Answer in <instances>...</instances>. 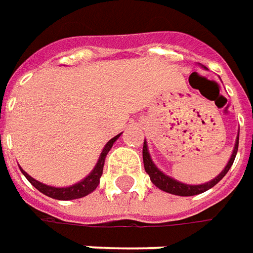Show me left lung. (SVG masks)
<instances>
[{"mask_svg": "<svg viewBox=\"0 0 253 253\" xmlns=\"http://www.w3.org/2000/svg\"><path fill=\"white\" fill-rule=\"evenodd\" d=\"M238 140H240V132H238L237 139H235V145H234L231 157H230L228 163L225 164V167L223 169V171H221L216 178L210 179L209 182L199 184V185H189V184L179 182L175 178L164 174L160 169H157V166L154 164L153 160H152V157H150V153H149L146 139H145V142H143V166H145V170H146V172L149 174V177H150V181H152L159 189H162V191L167 192V194L178 195V196H194V195L203 194V192H206L208 189H210V188H213V186L216 185L218 181L228 172V170L231 169L234 160H235V156H237V152H238Z\"/></svg>", "mask_w": 253, "mask_h": 253, "instance_id": "8db88e82", "label": "left lung"}]
</instances>
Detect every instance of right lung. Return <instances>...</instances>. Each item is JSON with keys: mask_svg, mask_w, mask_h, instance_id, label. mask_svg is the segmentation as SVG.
Wrapping results in <instances>:
<instances>
[{"mask_svg": "<svg viewBox=\"0 0 253 253\" xmlns=\"http://www.w3.org/2000/svg\"><path fill=\"white\" fill-rule=\"evenodd\" d=\"M121 133H123V132H121ZM121 133H118L117 136H114V138L110 139V140L107 142L106 146L103 147V150H101V153H100L99 160L96 163L94 169H93L86 177L83 178V179L78 181L74 185L62 186V188H59V186L45 185V184L37 181V179H35L33 177H30L26 171H23V169H20V171H22V174H23L25 177L28 178L29 182L35 186L37 191H40L42 194L47 195V196H50L52 199H58V201L79 199V198H83V196H86V195L91 194V192L97 188V185H99L100 182V177H101V174H103V167H104V160H106L107 153H108L110 149L113 147V145L115 143V140L121 136Z\"/></svg>", "mask_w": 253, "mask_h": 253, "instance_id": "right-lung-1", "label": "right lung"}]
</instances>
